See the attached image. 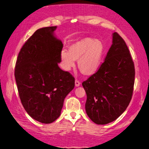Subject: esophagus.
<instances>
[{
    "label": "esophagus",
    "mask_w": 149,
    "mask_h": 149,
    "mask_svg": "<svg viewBox=\"0 0 149 149\" xmlns=\"http://www.w3.org/2000/svg\"><path fill=\"white\" fill-rule=\"evenodd\" d=\"M80 84H81L80 81H78V79H76V80H75V86H76V87L79 86Z\"/></svg>",
    "instance_id": "1"
}]
</instances>
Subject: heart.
<instances>
[{"label":"heart","mask_w":149,"mask_h":149,"mask_svg":"<svg viewBox=\"0 0 149 149\" xmlns=\"http://www.w3.org/2000/svg\"><path fill=\"white\" fill-rule=\"evenodd\" d=\"M104 48L101 42L85 38L71 45L69 52L63 49L60 53L62 68L68 71L78 60V68L85 75H92L100 68Z\"/></svg>","instance_id":"b5f03b06"}]
</instances>
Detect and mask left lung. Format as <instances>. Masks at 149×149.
<instances>
[{"label": "left lung", "instance_id": "left-lung-1", "mask_svg": "<svg viewBox=\"0 0 149 149\" xmlns=\"http://www.w3.org/2000/svg\"><path fill=\"white\" fill-rule=\"evenodd\" d=\"M134 64L123 38L112 34V44L96 73L83 82L86 114L97 124L115 120L129 106L134 89Z\"/></svg>", "mask_w": 149, "mask_h": 149}]
</instances>
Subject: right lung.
<instances>
[{
	"mask_svg": "<svg viewBox=\"0 0 149 149\" xmlns=\"http://www.w3.org/2000/svg\"><path fill=\"white\" fill-rule=\"evenodd\" d=\"M57 28L38 29L18 55L15 78L21 102L33 119L49 124L61 114L65 98L74 87V78L60 68L61 40L54 35Z\"/></svg>",
	"mask_w": 149,
	"mask_h": 149,
	"instance_id": "add662e5",
	"label": "right lung"
}]
</instances>
